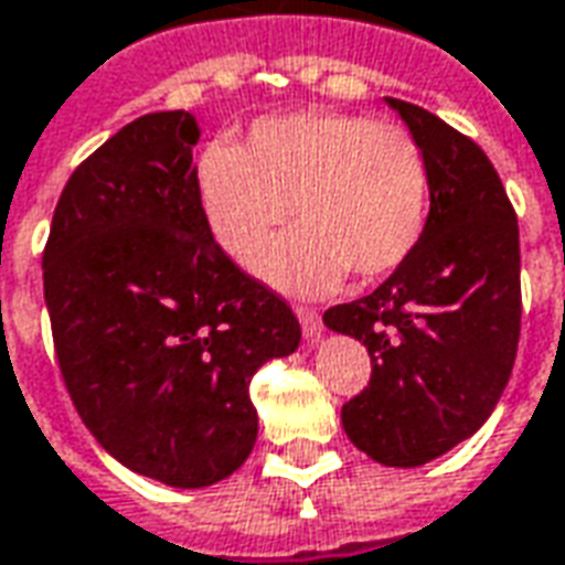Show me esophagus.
<instances>
[{"label":"esophagus","instance_id":"obj_1","mask_svg":"<svg viewBox=\"0 0 565 565\" xmlns=\"http://www.w3.org/2000/svg\"><path fill=\"white\" fill-rule=\"evenodd\" d=\"M296 318L302 323V335H306L308 342L315 344L320 342V335H323V323H320V315L315 308H296Z\"/></svg>","mask_w":565,"mask_h":565}]
</instances>
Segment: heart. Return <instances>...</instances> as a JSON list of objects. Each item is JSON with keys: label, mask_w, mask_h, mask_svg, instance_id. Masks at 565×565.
Returning <instances> with one entry per match:
<instances>
[{"label": "heart", "mask_w": 565, "mask_h": 565, "mask_svg": "<svg viewBox=\"0 0 565 565\" xmlns=\"http://www.w3.org/2000/svg\"><path fill=\"white\" fill-rule=\"evenodd\" d=\"M196 193L214 242L250 263L290 217L257 271L287 294L320 296L348 269L379 281L415 254L429 211V169L408 129L344 111L263 117L245 141L211 145Z\"/></svg>", "instance_id": "heart-1"}]
</instances>
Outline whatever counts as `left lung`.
<instances>
[{"mask_svg": "<svg viewBox=\"0 0 565 565\" xmlns=\"http://www.w3.org/2000/svg\"><path fill=\"white\" fill-rule=\"evenodd\" d=\"M387 105L429 169L424 235L379 290L330 308L323 323L372 356L369 387L342 408L348 438L381 466L415 469L475 436L509 384L521 242L484 150L420 105Z\"/></svg>", "mask_w": 565, "mask_h": 565, "instance_id": "obj_1", "label": "left lung"}]
</instances>
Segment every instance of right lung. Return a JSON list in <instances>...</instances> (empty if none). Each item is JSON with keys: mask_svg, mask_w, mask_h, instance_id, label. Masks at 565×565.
I'll return each mask as SVG.
<instances>
[{"mask_svg": "<svg viewBox=\"0 0 565 565\" xmlns=\"http://www.w3.org/2000/svg\"><path fill=\"white\" fill-rule=\"evenodd\" d=\"M186 111L132 120L81 162L44 247V302L68 396L117 462L217 484L257 441L250 379L294 354L299 320L214 242Z\"/></svg>", "mask_w": 565, "mask_h": 565, "instance_id": "1", "label": "right lung"}]
</instances>
